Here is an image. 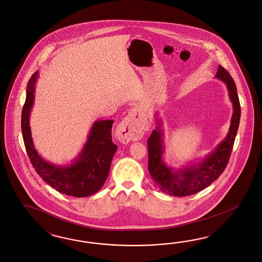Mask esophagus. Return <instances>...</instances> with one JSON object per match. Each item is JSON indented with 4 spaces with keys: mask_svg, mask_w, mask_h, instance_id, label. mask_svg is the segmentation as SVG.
I'll list each match as a JSON object with an SVG mask.
<instances>
[{
    "mask_svg": "<svg viewBox=\"0 0 262 262\" xmlns=\"http://www.w3.org/2000/svg\"><path fill=\"white\" fill-rule=\"evenodd\" d=\"M143 114L138 107L128 112L116 129V135L121 142L127 143L140 137L142 130Z\"/></svg>",
    "mask_w": 262,
    "mask_h": 262,
    "instance_id": "esophagus-1",
    "label": "esophagus"
}]
</instances>
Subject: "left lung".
<instances>
[{
  "instance_id": "obj_1",
  "label": "left lung",
  "mask_w": 262,
  "mask_h": 262,
  "mask_svg": "<svg viewBox=\"0 0 262 262\" xmlns=\"http://www.w3.org/2000/svg\"><path fill=\"white\" fill-rule=\"evenodd\" d=\"M215 78L222 80L227 85L233 112L226 138L202 160L179 168L178 170L167 166L162 159L164 154L162 121L156 118L157 127L148 138V167L154 182L160 190L168 195L184 197L198 193L217 180L228 165L235 136L237 135L241 110L236 85L229 72L219 65Z\"/></svg>"
}]
</instances>
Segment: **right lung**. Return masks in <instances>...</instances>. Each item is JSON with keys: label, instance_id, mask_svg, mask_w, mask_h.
<instances>
[{"label": "right lung", "instance_id": "1", "mask_svg": "<svg viewBox=\"0 0 262 262\" xmlns=\"http://www.w3.org/2000/svg\"><path fill=\"white\" fill-rule=\"evenodd\" d=\"M38 76V71L33 73L28 82L21 118L25 147L32 166L45 183L58 192L77 198L91 196L102 188L110 173L111 160L117 150L111 136L114 121L94 122L88 134V141L70 164L59 166L42 159L34 148L30 127V115Z\"/></svg>", "mask_w": 262, "mask_h": 262}]
</instances>
